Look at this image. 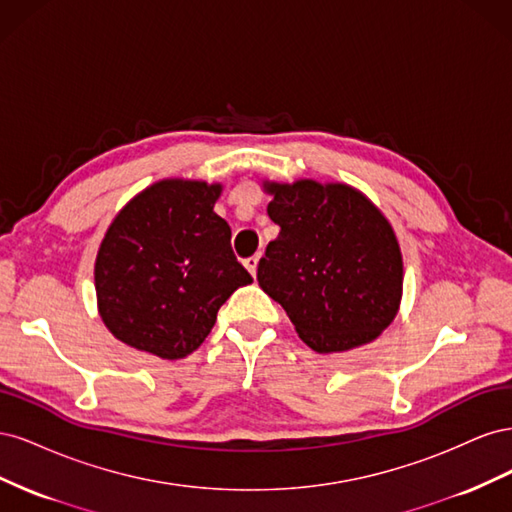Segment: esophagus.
Returning a JSON list of instances; mask_svg holds the SVG:
<instances>
[{
  "label": "esophagus",
  "instance_id": "34e87169",
  "mask_svg": "<svg viewBox=\"0 0 512 512\" xmlns=\"http://www.w3.org/2000/svg\"><path fill=\"white\" fill-rule=\"evenodd\" d=\"M258 260H260V256H250V258H245V260H243L245 269L250 271L252 275H256V269H258Z\"/></svg>",
  "mask_w": 512,
  "mask_h": 512
}]
</instances>
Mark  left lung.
Wrapping results in <instances>:
<instances>
[{"mask_svg":"<svg viewBox=\"0 0 512 512\" xmlns=\"http://www.w3.org/2000/svg\"><path fill=\"white\" fill-rule=\"evenodd\" d=\"M280 235L258 262V284L303 342L342 352L393 322L404 286L399 243L369 200L342 183H267Z\"/></svg>","mask_w":512,"mask_h":512,"instance_id":"1","label":"left lung"}]
</instances>
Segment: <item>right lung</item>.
Returning <instances> with one entry per match:
<instances>
[{"instance_id":"1","label":"right lung","mask_w":512,"mask_h":512,"mask_svg":"<svg viewBox=\"0 0 512 512\" xmlns=\"http://www.w3.org/2000/svg\"><path fill=\"white\" fill-rule=\"evenodd\" d=\"M222 185L166 179L123 207L100 245L96 292L123 344L183 359L211 333L218 309L252 275L213 211Z\"/></svg>"}]
</instances>
